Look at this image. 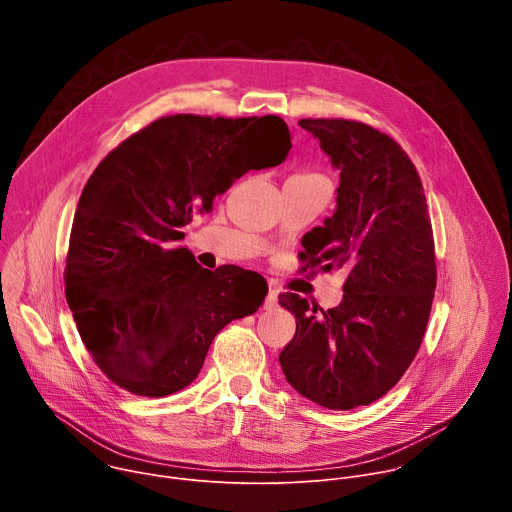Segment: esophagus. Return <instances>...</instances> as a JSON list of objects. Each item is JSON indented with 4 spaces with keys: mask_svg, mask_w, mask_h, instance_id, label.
Wrapping results in <instances>:
<instances>
[{
    "mask_svg": "<svg viewBox=\"0 0 512 512\" xmlns=\"http://www.w3.org/2000/svg\"><path fill=\"white\" fill-rule=\"evenodd\" d=\"M277 294H279V291L275 287H269L267 298H265V310H271V308L277 306Z\"/></svg>",
    "mask_w": 512,
    "mask_h": 512,
    "instance_id": "34e87169",
    "label": "esophagus"
}]
</instances>
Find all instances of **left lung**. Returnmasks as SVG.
Returning <instances> with one entry per match:
<instances>
[{
	"instance_id": "obj_1",
	"label": "left lung",
	"mask_w": 512,
	"mask_h": 512,
	"mask_svg": "<svg viewBox=\"0 0 512 512\" xmlns=\"http://www.w3.org/2000/svg\"><path fill=\"white\" fill-rule=\"evenodd\" d=\"M298 123L340 170L334 214L302 239L300 259L322 271L344 267L348 277L328 312L279 294L296 316L279 362L302 397L350 411L393 389L421 346L435 289L433 233L419 174L399 143L348 119Z\"/></svg>"
}]
</instances>
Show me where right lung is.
I'll use <instances>...</instances> for the list:
<instances>
[{
	"label": "right lung",
	"instance_id": "obj_1",
	"mask_svg": "<svg viewBox=\"0 0 512 512\" xmlns=\"http://www.w3.org/2000/svg\"><path fill=\"white\" fill-rule=\"evenodd\" d=\"M291 148L281 117L172 115L127 137L83 188L66 257V302L99 369L121 389L166 397L188 387L229 322L267 291L253 271H214L180 247L194 210L208 212L249 170Z\"/></svg>",
	"mask_w": 512,
	"mask_h": 512
}]
</instances>
